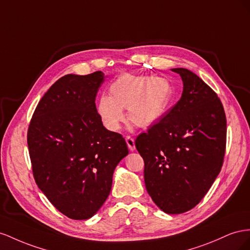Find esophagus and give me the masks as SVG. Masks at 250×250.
I'll list each match as a JSON object with an SVG mask.
<instances>
[{
	"label": "esophagus",
	"instance_id": "34e87169",
	"mask_svg": "<svg viewBox=\"0 0 250 250\" xmlns=\"http://www.w3.org/2000/svg\"><path fill=\"white\" fill-rule=\"evenodd\" d=\"M125 141H126V145H127V147L130 148V151H135V140H134V138L133 137H131V136H126L125 137Z\"/></svg>",
	"mask_w": 250,
	"mask_h": 250
}]
</instances>
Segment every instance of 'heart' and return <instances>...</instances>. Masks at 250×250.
Segmentation results:
<instances>
[{
  "label": "heart",
  "mask_w": 250,
  "mask_h": 250,
  "mask_svg": "<svg viewBox=\"0 0 250 250\" xmlns=\"http://www.w3.org/2000/svg\"><path fill=\"white\" fill-rule=\"evenodd\" d=\"M173 95V85L165 77L123 73L110 84L109 96L98 99L96 111L110 131H118L125 123V108L133 125L147 127L165 116Z\"/></svg>",
  "instance_id": "b5f03b06"
}]
</instances>
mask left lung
Returning a JSON list of instances; mask_svg holds the SVG:
<instances>
[{
  "label": "left lung",
  "instance_id": "obj_1",
  "mask_svg": "<svg viewBox=\"0 0 250 250\" xmlns=\"http://www.w3.org/2000/svg\"><path fill=\"white\" fill-rule=\"evenodd\" d=\"M180 101L136 138L145 183L154 203L169 215L191 209L218 177L226 146V117L218 95L184 68Z\"/></svg>",
  "mask_w": 250,
  "mask_h": 250
}]
</instances>
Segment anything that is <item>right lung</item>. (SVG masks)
<instances>
[{"label":"right lung","instance_id":"add662e5","mask_svg":"<svg viewBox=\"0 0 250 250\" xmlns=\"http://www.w3.org/2000/svg\"><path fill=\"white\" fill-rule=\"evenodd\" d=\"M104 74H68L40 101L28 129L35 182L73 220L93 217L108 198L114 169L129 154L125 138L104 126L95 98Z\"/></svg>","mask_w":250,"mask_h":250}]
</instances>
